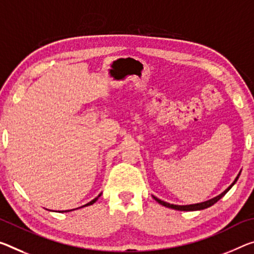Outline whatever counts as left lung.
Returning <instances> with one entry per match:
<instances>
[{
  "instance_id": "obj_1",
  "label": "left lung",
  "mask_w": 254,
  "mask_h": 254,
  "mask_svg": "<svg viewBox=\"0 0 254 254\" xmlns=\"http://www.w3.org/2000/svg\"><path fill=\"white\" fill-rule=\"evenodd\" d=\"M240 174H241V172L239 173V175L236 176V179L234 180V182H233L231 185H229V187H228V188L226 189V190H225L224 192H221L219 195H217V196H215V198H212V199H210V200L203 201V202H200V203L187 204V206H180V204H172V203L165 202V201L160 200V199H158V198H156V196H154V195H152V196H154V199L157 201V202L162 204V206H165V207H167V208L175 209V210H181V211H194V210H202V209H206V208L211 207L212 204H215V203L217 202V201H218L219 199L223 198V196H224L225 194H226V193H227L229 190H231L233 185H234V184L236 183V181L239 180V178H240Z\"/></svg>"
}]
</instances>
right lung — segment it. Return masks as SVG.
I'll return each instance as SVG.
<instances>
[{
  "mask_svg": "<svg viewBox=\"0 0 254 254\" xmlns=\"http://www.w3.org/2000/svg\"><path fill=\"white\" fill-rule=\"evenodd\" d=\"M100 195H102V193H100V194H98V196H96V198L94 199V200H91L90 201V202H88V203H86V204H83V206L82 207H87V206H90V204H92V203H95L96 202V201H97L98 200V198H99V196ZM82 207H79V208H82ZM76 209H78V208H76ZM72 210H74V209H72ZM72 210H62L61 212H67V211H72Z\"/></svg>",
  "mask_w": 254,
  "mask_h": 254,
  "instance_id": "right-lung-1",
  "label": "right lung"
}]
</instances>
